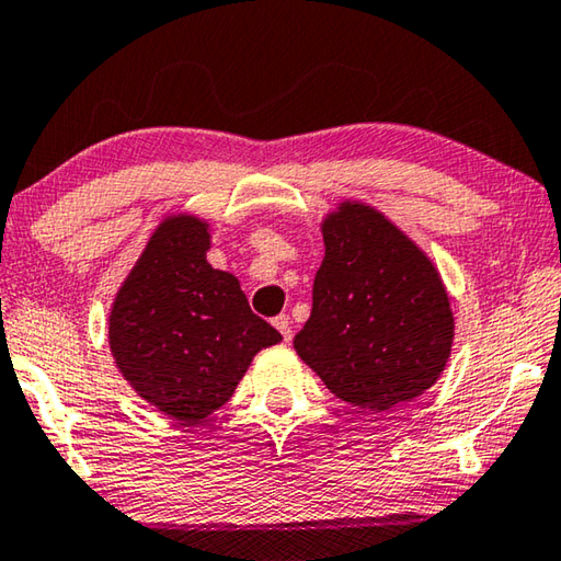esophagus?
Returning <instances> with one entry per match:
<instances>
[{
  "label": "esophagus",
  "instance_id": "esophagus-1",
  "mask_svg": "<svg viewBox=\"0 0 561 561\" xmlns=\"http://www.w3.org/2000/svg\"><path fill=\"white\" fill-rule=\"evenodd\" d=\"M272 324L279 329V334L284 336V342H289V340H291V322H289V317H287V314L274 317V322H272Z\"/></svg>",
  "mask_w": 561,
  "mask_h": 561
}]
</instances>
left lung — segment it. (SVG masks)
Returning <instances> with one entry per match:
<instances>
[{
  "label": "left lung",
  "instance_id": "8db88e82",
  "mask_svg": "<svg viewBox=\"0 0 561 561\" xmlns=\"http://www.w3.org/2000/svg\"><path fill=\"white\" fill-rule=\"evenodd\" d=\"M455 319L437 270L364 204L324 221L312 314L295 350L329 392L387 412L430 389L449 359Z\"/></svg>",
  "mask_w": 561,
  "mask_h": 561
}]
</instances>
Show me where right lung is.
<instances>
[{
    "label": "right lung",
    "instance_id": "obj_1",
    "mask_svg": "<svg viewBox=\"0 0 561 561\" xmlns=\"http://www.w3.org/2000/svg\"><path fill=\"white\" fill-rule=\"evenodd\" d=\"M207 249L204 221H162L110 317L124 379L182 422H199L229 402L254 354L282 340L249 309L237 277L211 270Z\"/></svg>",
    "mask_w": 561,
    "mask_h": 561
}]
</instances>
